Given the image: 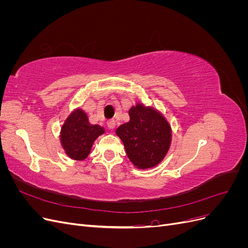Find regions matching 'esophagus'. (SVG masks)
<instances>
[{
  "label": "esophagus",
  "instance_id": "34e87169",
  "mask_svg": "<svg viewBox=\"0 0 248 248\" xmlns=\"http://www.w3.org/2000/svg\"><path fill=\"white\" fill-rule=\"evenodd\" d=\"M108 127L110 130L114 129L115 127H116V121H115V120H108Z\"/></svg>",
  "mask_w": 248,
  "mask_h": 248
}]
</instances>
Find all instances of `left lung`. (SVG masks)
<instances>
[{
  "label": "left lung",
  "mask_w": 248,
  "mask_h": 248,
  "mask_svg": "<svg viewBox=\"0 0 248 248\" xmlns=\"http://www.w3.org/2000/svg\"><path fill=\"white\" fill-rule=\"evenodd\" d=\"M130 121L116 130L127 156L139 169L158 164L169 151L171 131L167 120L152 108L137 104L129 109Z\"/></svg>",
  "instance_id": "8db88e82"
}]
</instances>
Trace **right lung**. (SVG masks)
Instances as JSON below:
<instances>
[{
    "mask_svg": "<svg viewBox=\"0 0 248 248\" xmlns=\"http://www.w3.org/2000/svg\"><path fill=\"white\" fill-rule=\"evenodd\" d=\"M103 132L102 127L90 124L85 112L77 109L67 118L62 127L61 142L70 158L84 160L90 154L94 140Z\"/></svg>",
    "mask_w": 248,
    "mask_h": 248,
    "instance_id": "right-lung-1",
    "label": "right lung"
}]
</instances>
